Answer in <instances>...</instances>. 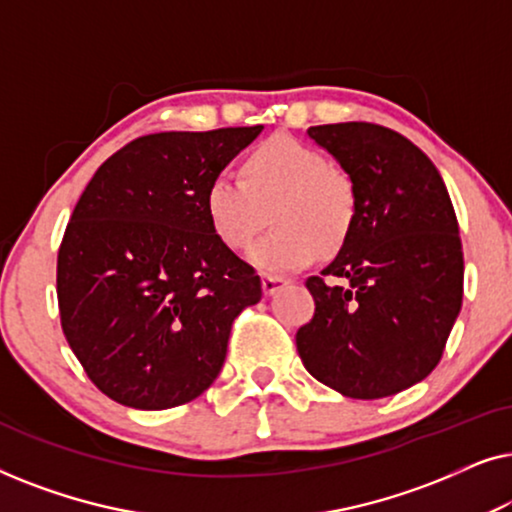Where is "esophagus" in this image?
<instances>
[{
  "label": "esophagus",
  "mask_w": 512,
  "mask_h": 512,
  "mask_svg": "<svg viewBox=\"0 0 512 512\" xmlns=\"http://www.w3.org/2000/svg\"><path fill=\"white\" fill-rule=\"evenodd\" d=\"M286 284H289V279L277 277V275H263V291L268 293V296H272V293H277Z\"/></svg>",
  "instance_id": "esophagus-1"
}]
</instances>
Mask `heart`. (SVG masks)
<instances>
[{
    "label": "heart",
    "instance_id": "1",
    "mask_svg": "<svg viewBox=\"0 0 512 512\" xmlns=\"http://www.w3.org/2000/svg\"><path fill=\"white\" fill-rule=\"evenodd\" d=\"M272 209L275 230L249 258L265 272H289L310 263L319 247L335 251L356 221V191L347 174L298 139L277 135L244 158L242 179L216 174L205 191L214 235L240 251L261 233Z\"/></svg>",
    "mask_w": 512,
    "mask_h": 512
}]
</instances>
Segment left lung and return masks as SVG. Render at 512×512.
<instances>
[{
    "label": "left lung",
    "mask_w": 512,
    "mask_h": 512,
    "mask_svg": "<svg viewBox=\"0 0 512 512\" xmlns=\"http://www.w3.org/2000/svg\"><path fill=\"white\" fill-rule=\"evenodd\" d=\"M352 179L356 221L335 261L307 277L303 366L342 396H394L438 366L464 298V251L436 165L375 123L307 130Z\"/></svg>",
    "instance_id": "obj_1"
}]
</instances>
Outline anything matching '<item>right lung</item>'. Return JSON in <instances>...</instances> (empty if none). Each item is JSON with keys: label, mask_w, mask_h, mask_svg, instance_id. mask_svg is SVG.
<instances>
[{"label": "right lung", "mask_w": 512, "mask_h": 512, "mask_svg": "<svg viewBox=\"0 0 512 512\" xmlns=\"http://www.w3.org/2000/svg\"><path fill=\"white\" fill-rule=\"evenodd\" d=\"M261 125L156 132L100 165L58 251L62 333L111 401L177 408L216 380L261 277L214 235L205 191Z\"/></svg>", "instance_id": "obj_1"}]
</instances>
